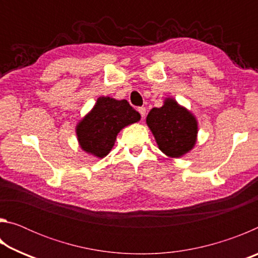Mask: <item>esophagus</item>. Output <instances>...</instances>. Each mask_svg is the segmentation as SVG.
Returning a JSON list of instances; mask_svg holds the SVG:
<instances>
[{
    "label": "esophagus",
    "mask_w": 258,
    "mask_h": 258,
    "mask_svg": "<svg viewBox=\"0 0 258 258\" xmlns=\"http://www.w3.org/2000/svg\"><path fill=\"white\" fill-rule=\"evenodd\" d=\"M138 111L140 112V115H141L142 118H145V117H146V111H147L146 107H139L138 108Z\"/></svg>",
    "instance_id": "34e87169"
}]
</instances>
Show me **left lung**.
<instances>
[{"mask_svg":"<svg viewBox=\"0 0 258 258\" xmlns=\"http://www.w3.org/2000/svg\"><path fill=\"white\" fill-rule=\"evenodd\" d=\"M147 125L159 149L172 158L187 154L197 141V119L172 98L165 99L163 107L151 109L147 116Z\"/></svg>","mask_w":258,"mask_h":258,"instance_id":"8db88e82","label":"left lung"}]
</instances>
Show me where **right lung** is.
<instances>
[{
  "label": "right lung",
  "instance_id": "obj_1",
  "mask_svg": "<svg viewBox=\"0 0 258 258\" xmlns=\"http://www.w3.org/2000/svg\"><path fill=\"white\" fill-rule=\"evenodd\" d=\"M140 118V113L126 100L99 98L76 126L78 143L87 154L103 158L112 149L120 130Z\"/></svg>",
  "mask_w": 258,
  "mask_h": 258
}]
</instances>
